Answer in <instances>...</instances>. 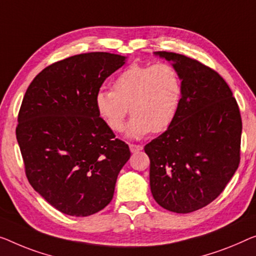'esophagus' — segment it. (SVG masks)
Returning a JSON list of instances; mask_svg holds the SVG:
<instances>
[{"mask_svg":"<svg viewBox=\"0 0 256 256\" xmlns=\"http://www.w3.org/2000/svg\"><path fill=\"white\" fill-rule=\"evenodd\" d=\"M142 150V146H140V144H130V150L132 152H140Z\"/></svg>","mask_w":256,"mask_h":256,"instance_id":"1","label":"esophagus"}]
</instances>
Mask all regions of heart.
<instances>
[{
    "label": "heart",
    "instance_id": "heart-1",
    "mask_svg": "<svg viewBox=\"0 0 256 256\" xmlns=\"http://www.w3.org/2000/svg\"><path fill=\"white\" fill-rule=\"evenodd\" d=\"M182 101V82L177 68L169 63H134L114 80L112 90L95 95L98 115L114 132H122L133 115L128 136L141 139L152 131L162 132L174 123Z\"/></svg>",
    "mask_w": 256,
    "mask_h": 256
}]
</instances>
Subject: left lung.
I'll list each match as a JSON object with an SVG mask.
<instances>
[{
	"label": "left lung",
	"instance_id": "8db88e82",
	"mask_svg": "<svg viewBox=\"0 0 256 256\" xmlns=\"http://www.w3.org/2000/svg\"><path fill=\"white\" fill-rule=\"evenodd\" d=\"M177 68L182 101L166 132L144 146L150 190L166 210L188 214L216 199L238 169L242 116L220 76L199 60L155 52Z\"/></svg>",
	"mask_w": 256,
	"mask_h": 256
}]
</instances>
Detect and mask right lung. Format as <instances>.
<instances>
[{
  "label": "right lung",
  "instance_id": "obj_1",
  "mask_svg": "<svg viewBox=\"0 0 256 256\" xmlns=\"http://www.w3.org/2000/svg\"><path fill=\"white\" fill-rule=\"evenodd\" d=\"M126 57L74 55L47 66L22 98L16 128L30 184L60 212L85 217L112 200L131 152L95 106L104 80Z\"/></svg>",
  "mask_w": 256,
  "mask_h": 256
}]
</instances>
